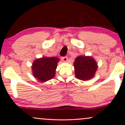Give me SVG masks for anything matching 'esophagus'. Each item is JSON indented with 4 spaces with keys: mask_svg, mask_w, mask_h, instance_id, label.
<instances>
[{
    "mask_svg": "<svg viewBox=\"0 0 125 125\" xmlns=\"http://www.w3.org/2000/svg\"><path fill=\"white\" fill-rule=\"evenodd\" d=\"M62 60L64 62H66L67 61V60H68V58H67V56H64V57H62Z\"/></svg>",
    "mask_w": 125,
    "mask_h": 125,
    "instance_id": "esophagus-1",
    "label": "esophagus"
}]
</instances>
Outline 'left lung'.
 <instances>
[{
  "label": "left lung",
  "instance_id": "left-lung-1",
  "mask_svg": "<svg viewBox=\"0 0 125 125\" xmlns=\"http://www.w3.org/2000/svg\"><path fill=\"white\" fill-rule=\"evenodd\" d=\"M73 66L76 77L82 81H88L92 78L97 69L95 60L92 57L85 56L77 57Z\"/></svg>",
  "mask_w": 125,
  "mask_h": 125
}]
</instances>
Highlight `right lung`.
Segmentation results:
<instances>
[{
	"mask_svg": "<svg viewBox=\"0 0 125 125\" xmlns=\"http://www.w3.org/2000/svg\"><path fill=\"white\" fill-rule=\"evenodd\" d=\"M59 59L56 57H43L37 59L33 63L31 69L34 77L41 82L53 79Z\"/></svg>",
	"mask_w": 125,
	"mask_h": 125,
	"instance_id": "1",
	"label": "right lung"
}]
</instances>
